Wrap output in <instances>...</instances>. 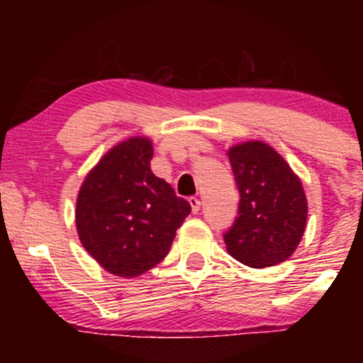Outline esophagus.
Listing matches in <instances>:
<instances>
[{
	"mask_svg": "<svg viewBox=\"0 0 363 363\" xmlns=\"http://www.w3.org/2000/svg\"><path fill=\"white\" fill-rule=\"evenodd\" d=\"M189 205H191V210H193V213H198L199 208H201V201L193 196V198H189Z\"/></svg>",
	"mask_w": 363,
	"mask_h": 363,
	"instance_id": "obj_1",
	"label": "esophagus"
}]
</instances>
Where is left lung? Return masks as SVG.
Masks as SVG:
<instances>
[{"label":"left lung","instance_id":"1","mask_svg":"<svg viewBox=\"0 0 363 363\" xmlns=\"http://www.w3.org/2000/svg\"><path fill=\"white\" fill-rule=\"evenodd\" d=\"M240 194L239 216L223 234L230 256L251 268L289 259L307 223V199L301 179L278 152L262 141L228 150Z\"/></svg>","mask_w":363,"mask_h":363}]
</instances>
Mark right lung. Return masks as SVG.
I'll use <instances>...</instances> for the list:
<instances>
[{
    "instance_id": "1",
    "label": "right lung",
    "mask_w": 363,
    "mask_h": 363,
    "mask_svg": "<svg viewBox=\"0 0 363 363\" xmlns=\"http://www.w3.org/2000/svg\"><path fill=\"white\" fill-rule=\"evenodd\" d=\"M152 141H121L90 170L77 199L80 242L106 272L136 278L169 254L191 206L150 169Z\"/></svg>"
}]
</instances>
